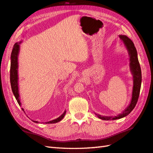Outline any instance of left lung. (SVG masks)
<instances>
[{
	"mask_svg": "<svg viewBox=\"0 0 153 153\" xmlns=\"http://www.w3.org/2000/svg\"><path fill=\"white\" fill-rule=\"evenodd\" d=\"M120 38L126 45L127 51L129 55V66L130 69L133 76V92H132V98L128 106L125 110L122 113L118 114L117 116H103L99 114H96L100 119L103 120H114L121 119L129 115L131 111L135 107L137 102L138 101L139 96L140 94V90H141V70L140 67V65L139 63L138 57H137V52L136 48L134 45L133 42L128 37L123 35H120Z\"/></svg>",
	"mask_w": 153,
	"mask_h": 153,
	"instance_id": "obj_1",
	"label": "left lung"
}]
</instances>
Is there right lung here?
I'll list each match as a JSON object with an SVG mask.
<instances>
[{
    "label": "right lung",
    "instance_id": "1",
    "mask_svg": "<svg viewBox=\"0 0 153 153\" xmlns=\"http://www.w3.org/2000/svg\"><path fill=\"white\" fill-rule=\"evenodd\" d=\"M21 43V42L19 43H16L13 49H12V53H11V63H10V85L12 92L15 96L16 99L18 103V104L21 105V102L20 100V95L19 92H18V55L19 53L20 50V44ZM22 110H24L23 108ZM65 114H66V111H64V113L61 115V116L57 117V119L51 120L48 122H45V123H57L59 121H60L64 117ZM35 123H38L36 121H33Z\"/></svg>",
    "mask_w": 153,
    "mask_h": 153
}]
</instances>
